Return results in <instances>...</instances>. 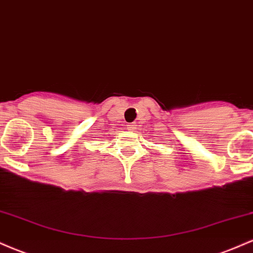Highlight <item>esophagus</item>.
Returning <instances> with one entry per match:
<instances>
[{
	"mask_svg": "<svg viewBox=\"0 0 253 253\" xmlns=\"http://www.w3.org/2000/svg\"><path fill=\"white\" fill-rule=\"evenodd\" d=\"M127 129L134 130V125H127Z\"/></svg>",
	"mask_w": 253,
	"mask_h": 253,
	"instance_id": "34e87169",
	"label": "esophagus"
}]
</instances>
